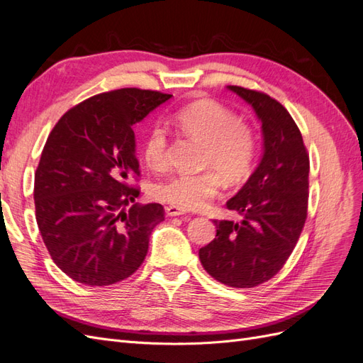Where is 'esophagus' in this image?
I'll return each mask as SVG.
<instances>
[{
    "mask_svg": "<svg viewBox=\"0 0 363 363\" xmlns=\"http://www.w3.org/2000/svg\"><path fill=\"white\" fill-rule=\"evenodd\" d=\"M164 211H167V215H168V216H180V215H184V213H186V212L183 211V208L175 207V206H167V208H164Z\"/></svg>",
    "mask_w": 363,
    "mask_h": 363,
    "instance_id": "esophagus-1",
    "label": "esophagus"
}]
</instances>
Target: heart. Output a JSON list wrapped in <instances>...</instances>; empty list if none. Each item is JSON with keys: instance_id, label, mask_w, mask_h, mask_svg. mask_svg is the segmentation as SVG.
I'll return each mask as SVG.
<instances>
[{"instance_id": "obj_1", "label": "heart", "mask_w": 363, "mask_h": 363, "mask_svg": "<svg viewBox=\"0 0 363 363\" xmlns=\"http://www.w3.org/2000/svg\"><path fill=\"white\" fill-rule=\"evenodd\" d=\"M182 133L203 144L200 174H179L155 186V199L180 207L199 211L211 203L221 188V177L228 183L245 179L256 156V136L244 121L211 100L195 101L175 115ZM171 144L167 131L152 127L144 142V159L152 171H164L169 164Z\"/></svg>"}]
</instances>
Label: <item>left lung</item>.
<instances>
[{"label": "left lung", "instance_id": "1", "mask_svg": "<svg viewBox=\"0 0 363 363\" xmlns=\"http://www.w3.org/2000/svg\"><path fill=\"white\" fill-rule=\"evenodd\" d=\"M262 121L263 156L256 171L227 208L242 219L218 221L216 238L200 248L203 268L232 288H255L283 268L307 218L309 155L300 128L269 95L228 86Z\"/></svg>", "mask_w": 363, "mask_h": 363}]
</instances>
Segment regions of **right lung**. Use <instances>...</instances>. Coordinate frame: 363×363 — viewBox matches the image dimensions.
<instances>
[{"label":"right lung","mask_w":363,"mask_h":363,"mask_svg":"<svg viewBox=\"0 0 363 363\" xmlns=\"http://www.w3.org/2000/svg\"><path fill=\"white\" fill-rule=\"evenodd\" d=\"M171 96L138 87L98 94L51 130L35 174L36 221L51 259L72 280L108 286L144 262L164 208L133 204L140 175L133 125Z\"/></svg>","instance_id":"add662e5"}]
</instances>
